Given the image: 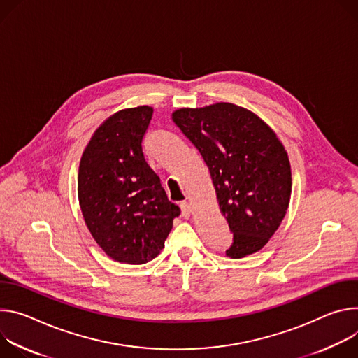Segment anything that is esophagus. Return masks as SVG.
I'll return each instance as SVG.
<instances>
[{
  "instance_id": "obj_1",
  "label": "esophagus",
  "mask_w": 358,
  "mask_h": 358,
  "mask_svg": "<svg viewBox=\"0 0 358 358\" xmlns=\"http://www.w3.org/2000/svg\"><path fill=\"white\" fill-rule=\"evenodd\" d=\"M180 210H182V215L185 217H190L194 209H193V206L189 202H183V203H180Z\"/></svg>"
}]
</instances>
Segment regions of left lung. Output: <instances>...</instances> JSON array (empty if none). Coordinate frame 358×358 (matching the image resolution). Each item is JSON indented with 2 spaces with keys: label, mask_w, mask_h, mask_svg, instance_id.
Masks as SVG:
<instances>
[{
  "label": "left lung",
  "mask_w": 358,
  "mask_h": 358,
  "mask_svg": "<svg viewBox=\"0 0 358 358\" xmlns=\"http://www.w3.org/2000/svg\"><path fill=\"white\" fill-rule=\"evenodd\" d=\"M172 119L209 169L233 233L226 256L242 259L262 250L290 203L292 169L282 141L255 112L230 102L180 108Z\"/></svg>",
  "instance_id": "left-lung-1"
}]
</instances>
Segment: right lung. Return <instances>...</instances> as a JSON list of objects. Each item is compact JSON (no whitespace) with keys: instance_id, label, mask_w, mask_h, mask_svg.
<instances>
[{"instance_id":"add662e5","label":"right lung","mask_w":358,"mask_h":358,"mask_svg":"<svg viewBox=\"0 0 358 358\" xmlns=\"http://www.w3.org/2000/svg\"><path fill=\"white\" fill-rule=\"evenodd\" d=\"M152 113V106L141 105L106 117L79 162L78 201L85 224L119 263L143 264L156 257L180 215L142 152Z\"/></svg>"}]
</instances>
